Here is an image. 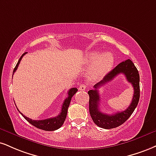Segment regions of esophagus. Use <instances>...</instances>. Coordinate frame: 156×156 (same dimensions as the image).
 <instances>
[{"label":"esophagus","instance_id":"34e87169","mask_svg":"<svg viewBox=\"0 0 156 156\" xmlns=\"http://www.w3.org/2000/svg\"><path fill=\"white\" fill-rule=\"evenodd\" d=\"M78 89H79L80 91H85V90L86 89V85L84 83L80 84L79 87H78Z\"/></svg>","mask_w":156,"mask_h":156}]
</instances>
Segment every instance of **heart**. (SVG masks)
<instances>
[{"label": "heart", "instance_id": "1", "mask_svg": "<svg viewBox=\"0 0 156 156\" xmlns=\"http://www.w3.org/2000/svg\"><path fill=\"white\" fill-rule=\"evenodd\" d=\"M86 62H94L89 76L91 79L96 80L102 78L111 70L114 64V57L110 52H105L98 57V54L94 52L89 54Z\"/></svg>", "mask_w": 156, "mask_h": 156}]
</instances>
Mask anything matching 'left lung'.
Returning <instances> with one entry per match:
<instances>
[{
	"label": "left lung",
	"mask_w": 156,
	"mask_h": 156,
	"mask_svg": "<svg viewBox=\"0 0 156 156\" xmlns=\"http://www.w3.org/2000/svg\"><path fill=\"white\" fill-rule=\"evenodd\" d=\"M123 73L127 80L133 84L134 88V95L130 105L126 110L122 112L116 113L112 115L103 114L99 110L98 102L100 101L98 89L109 81L111 80L118 74ZM140 74L131 59L122 62L115 68L109 72L100 82L94 86V89L89 90V112L91 119L96 125L102 129H110L116 128L123 124L134 111L137 106L140 96Z\"/></svg>",
	"instance_id": "1"
}]
</instances>
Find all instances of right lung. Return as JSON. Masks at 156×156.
Masks as SVG:
<instances>
[{
    "label": "right lung",
    "mask_w": 156,
    "mask_h": 156,
    "mask_svg": "<svg viewBox=\"0 0 156 156\" xmlns=\"http://www.w3.org/2000/svg\"><path fill=\"white\" fill-rule=\"evenodd\" d=\"M25 54L26 52L22 54V57L20 58L17 64H16V67H15V68L14 69V71H13V74L16 72V69H17L19 65H20V61H21L22 58L23 57V56ZM77 91H78V89H77L76 88H71V89L69 90L68 92H67L68 96H67V98L65 99V101H64L59 115H58L57 116H56V117L54 118H51V119H44V120H37H37H33V119H29V118L26 117L25 115H24L22 112H20L22 114V115L23 116L24 119L30 123V124L36 127V128L42 129V130H44V131H55L57 130V129H59L60 127L62 126L64 122H65V119H66L67 117V109H68L69 105H70L71 99H72L73 95L77 92ZM19 111H20V110H19Z\"/></svg>",
    "instance_id": "add662e5"
}]
</instances>
